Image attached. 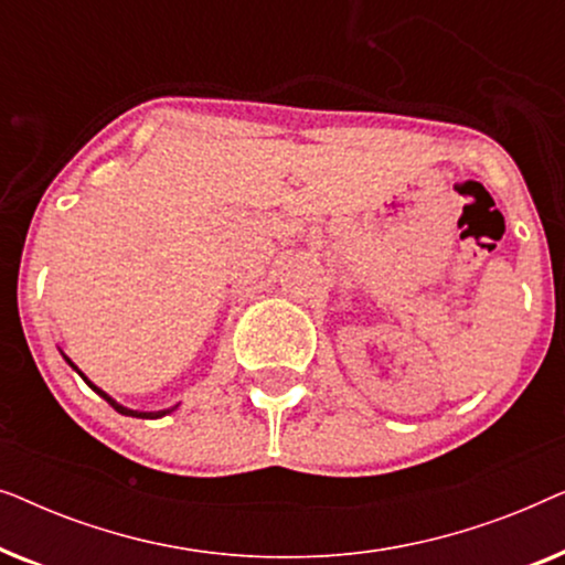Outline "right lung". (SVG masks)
<instances>
[{"mask_svg": "<svg viewBox=\"0 0 565 565\" xmlns=\"http://www.w3.org/2000/svg\"><path fill=\"white\" fill-rule=\"evenodd\" d=\"M64 360L68 362V365H72V367L76 370V373H79V375L84 377V383H87V385H89V388L97 393V396H103V398L107 401V404H110V406H113V408H115V412H118V414H126V416H136V419H159V416H167L169 412H174V408H177V406H172V408H164V412H134V408L122 406V404H118V401H115L113 396H107V393H105L103 388H97V385H95V383H92V381H89V377H87V375H84V373H82V370H79V367H76V365H74V362L66 358V354H64Z\"/></svg>", "mask_w": 565, "mask_h": 565, "instance_id": "right-lung-1", "label": "right lung"}]
</instances>
